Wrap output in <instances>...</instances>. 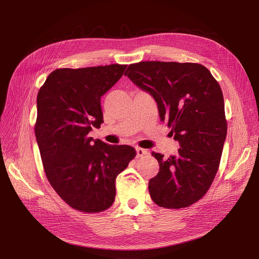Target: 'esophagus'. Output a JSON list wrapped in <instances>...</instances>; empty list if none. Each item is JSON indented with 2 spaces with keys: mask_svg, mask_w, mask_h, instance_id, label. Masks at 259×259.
I'll return each mask as SVG.
<instances>
[{
  "mask_svg": "<svg viewBox=\"0 0 259 259\" xmlns=\"http://www.w3.org/2000/svg\"><path fill=\"white\" fill-rule=\"evenodd\" d=\"M148 151L146 149H142V148H137V156L138 157H142L144 155H147Z\"/></svg>",
  "mask_w": 259,
  "mask_h": 259,
  "instance_id": "esophagus-1",
  "label": "esophagus"
}]
</instances>
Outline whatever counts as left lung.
<instances>
[{
    "label": "left lung",
    "mask_w": 259,
    "mask_h": 259,
    "mask_svg": "<svg viewBox=\"0 0 259 259\" xmlns=\"http://www.w3.org/2000/svg\"><path fill=\"white\" fill-rule=\"evenodd\" d=\"M125 75L154 98L160 119L181 146L168 158L152 152L159 164L149 181L152 200L167 209L193 205L213 183L227 137L219 81L197 63L140 62L130 64Z\"/></svg>",
    "instance_id": "left-lung-1"
}]
</instances>
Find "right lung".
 Here are the masks:
<instances>
[{
  "mask_svg": "<svg viewBox=\"0 0 259 259\" xmlns=\"http://www.w3.org/2000/svg\"><path fill=\"white\" fill-rule=\"evenodd\" d=\"M127 65L60 68L37 93L34 133L47 180L74 210L100 213L112 206L116 176L137 155L131 146L89 137L103 120L101 98Z\"/></svg>",
  "mask_w": 259,
  "mask_h": 259,
  "instance_id": "add662e5",
  "label": "right lung"
}]
</instances>
